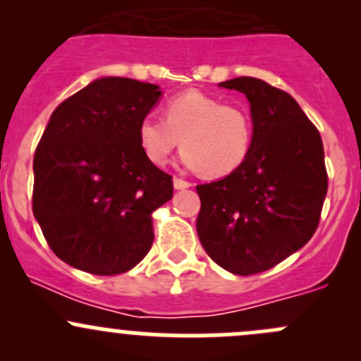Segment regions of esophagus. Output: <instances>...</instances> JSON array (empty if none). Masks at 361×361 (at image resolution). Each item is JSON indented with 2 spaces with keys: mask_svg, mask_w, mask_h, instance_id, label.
<instances>
[{
  "mask_svg": "<svg viewBox=\"0 0 361 361\" xmlns=\"http://www.w3.org/2000/svg\"><path fill=\"white\" fill-rule=\"evenodd\" d=\"M173 183H174V188H176V190H185V188L192 187V183H190V181H187V180H181V178H174V180H173Z\"/></svg>",
  "mask_w": 361,
  "mask_h": 361,
  "instance_id": "1",
  "label": "esophagus"
}]
</instances>
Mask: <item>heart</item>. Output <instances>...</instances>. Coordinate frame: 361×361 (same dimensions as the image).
Masks as SVG:
<instances>
[{"instance_id":"b5f03b06","label":"heart","mask_w":361,"mask_h":361,"mask_svg":"<svg viewBox=\"0 0 361 361\" xmlns=\"http://www.w3.org/2000/svg\"><path fill=\"white\" fill-rule=\"evenodd\" d=\"M137 140L155 166L166 164L181 140L185 166L199 169L204 176L220 178L234 173L248 157L253 120L245 108L188 90L167 103L166 120L143 116Z\"/></svg>"}]
</instances>
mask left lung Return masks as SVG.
<instances>
[{
    "label": "left lung",
    "instance_id": "1",
    "mask_svg": "<svg viewBox=\"0 0 361 361\" xmlns=\"http://www.w3.org/2000/svg\"><path fill=\"white\" fill-rule=\"evenodd\" d=\"M220 87L246 94L253 143L224 180L197 185L201 245L225 271L251 276L272 269L316 232L329 176L323 141L288 92L251 76Z\"/></svg>",
    "mask_w": 361,
    "mask_h": 361
}]
</instances>
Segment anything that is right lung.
I'll return each mask as SVG.
<instances>
[{"label":"right lung","instance_id":"right-lung-1","mask_svg":"<svg viewBox=\"0 0 361 361\" xmlns=\"http://www.w3.org/2000/svg\"><path fill=\"white\" fill-rule=\"evenodd\" d=\"M160 96L154 83L106 76L50 116L32 160V213L71 267L122 274L150 251L152 213L173 197V176L147 159L137 126Z\"/></svg>","mask_w":361,"mask_h":361}]
</instances>
